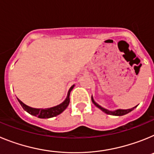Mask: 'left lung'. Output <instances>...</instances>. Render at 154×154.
<instances>
[{"label": "left lung", "mask_w": 154, "mask_h": 154, "mask_svg": "<svg viewBox=\"0 0 154 154\" xmlns=\"http://www.w3.org/2000/svg\"><path fill=\"white\" fill-rule=\"evenodd\" d=\"M92 103H93V104L95 105L96 107H98L99 109H100L102 111H103V112H106V114H109V115H112V116H123V115H126V114L129 113L130 112L133 111V110L137 106L133 107V108H131V109H116V110H115V111H109V110L103 108V107H102L101 106H99V104H97L96 102L94 101V99H93V98H92Z\"/></svg>", "instance_id": "obj_1"}]
</instances>
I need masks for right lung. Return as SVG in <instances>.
Wrapping results in <instances>:
<instances>
[{
	"mask_svg": "<svg viewBox=\"0 0 154 154\" xmlns=\"http://www.w3.org/2000/svg\"><path fill=\"white\" fill-rule=\"evenodd\" d=\"M74 85L71 87L69 89V92H68L67 97L65 99V101L63 102L61 104L58 105L56 106L51 107V108H47V109H35V108H31V107L28 106L27 105H25L24 103H23L20 100V99H17L19 103L21 104V106H22V108L24 109L25 111L30 113L32 116H38V118H42V119H48V118L54 117V116H56L59 115L60 113H62L65 109L67 108V106H69V102H70V99H69V96H70V92L72 91V89H73Z\"/></svg>",
	"mask_w": 154,
	"mask_h": 154,
	"instance_id": "1",
	"label": "right lung"
}]
</instances>
